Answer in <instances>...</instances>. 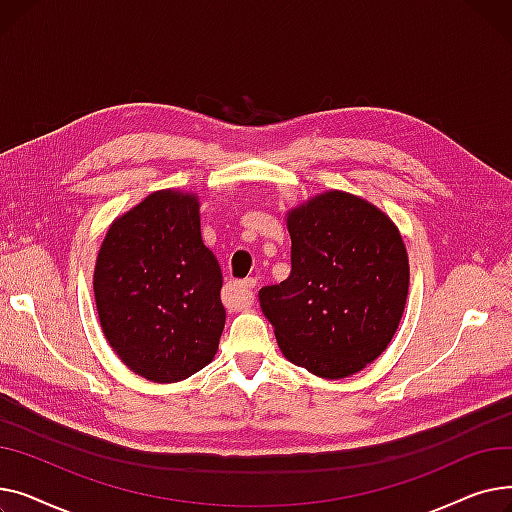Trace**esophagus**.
I'll return each mask as SVG.
<instances>
[{
	"label": "esophagus",
	"mask_w": 512,
	"mask_h": 512,
	"mask_svg": "<svg viewBox=\"0 0 512 512\" xmlns=\"http://www.w3.org/2000/svg\"><path fill=\"white\" fill-rule=\"evenodd\" d=\"M257 286L255 278L242 280V282H232L226 288V301L232 307H249L253 303V288Z\"/></svg>",
	"instance_id": "1"
}]
</instances>
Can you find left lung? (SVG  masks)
I'll return each instance as SVG.
<instances>
[{
  "instance_id": "8db88e82",
  "label": "left lung",
  "mask_w": 512,
  "mask_h": 512,
  "mask_svg": "<svg viewBox=\"0 0 512 512\" xmlns=\"http://www.w3.org/2000/svg\"><path fill=\"white\" fill-rule=\"evenodd\" d=\"M290 276L259 290L282 353L319 378L361 371L390 344L409 294L405 242L386 213L340 191L288 213Z\"/></svg>"
}]
</instances>
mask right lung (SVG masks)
I'll use <instances>...</instances> for the list:
<instances>
[{
  "label": "right lung",
  "mask_w": 512,
  "mask_h": 512,
  "mask_svg": "<svg viewBox=\"0 0 512 512\" xmlns=\"http://www.w3.org/2000/svg\"><path fill=\"white\" fill-rule=\"evenodd\" d=\"M93 290L103 334L134 373L172 384L203 369L226 309L197 197L159 191L118 218L99 249Z\"/></svg>",
  "instance_id": "1"
}]
</instances>
